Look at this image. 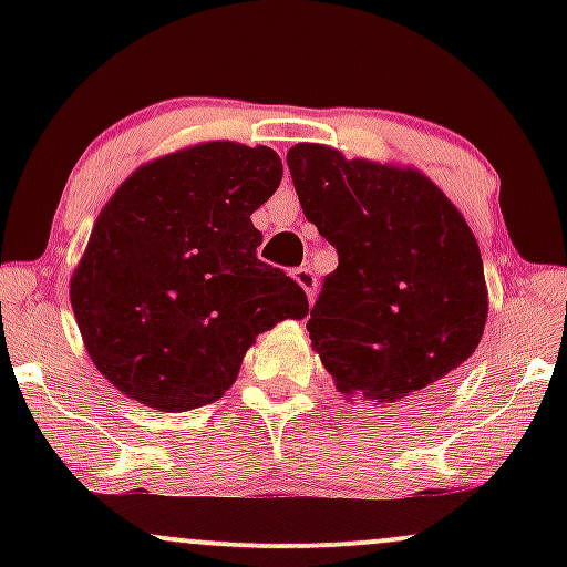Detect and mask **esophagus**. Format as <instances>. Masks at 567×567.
<instances>
[{
	"instance_id": "34e87169",
	"label": "esophagus",
	"mask_w": 567,
	"mask_h": 567,
	"mask_svg": "<svg viewBox=\"0 0 567 567\" xmlns=\"http://www.w3.org/2000/svg\"><path fill=\"white\" fill-rule=\"evenodd\" d=\"M292 279H296L298 288L306 292V298H309V301H315V296H317V277H315V271L306 269V266H301V269L292 271Z\"/></svg>"
}]
</instances>
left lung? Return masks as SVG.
Listing matches in <instances>:
<instances>
[{
    "instance_id": "1",
    "label": "left lung",
    "mask_w": 567,
    "mask_h": 567,
    "mask_svg": "<svg viewBox=\"0 0 567 567\" xmlns=\"http://www.w3.org/2000/svg\"><path fill=\"white\" fill-rule=\"evenodd\" d=\"M303 216L338 250L311 309V349L343 400L405 408L437 392L480 347L487 285L480 245L419 167L288 152Z\"/></svg>"
}]
</instances>
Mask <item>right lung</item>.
I'll return each instance as SVG.
<instances>
[{"instance_id": "right-lung-1", "label": "right lung", "mask_w": 567, "mask_h": 567, "mask_svg": "<svg viewBox=\"0 0 567 567\" xmlns=\"http://www.w3.org/2000/svg\"><path fill=\"white\" fill-rule=\"evenodd\" d=\"M269 146L205 141L143 162L97 213L69 298L90 360L162 413L229 392L256 338L303 320L309 301L258 261L250 216L277 192Z\"/></svg>"}]
</instances>
